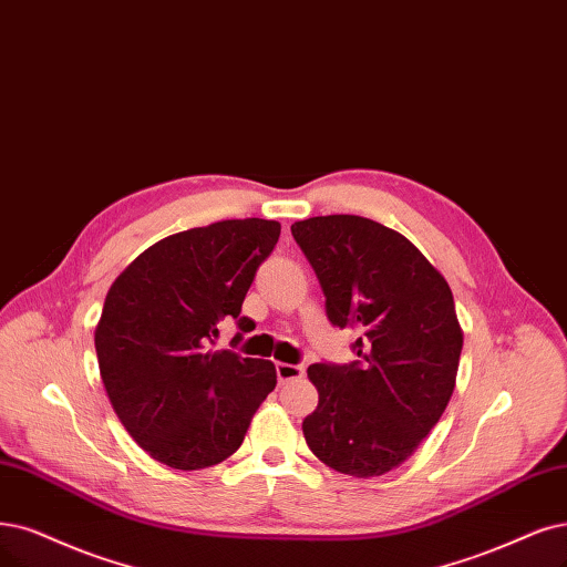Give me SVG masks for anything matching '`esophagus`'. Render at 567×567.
<instances>
[{
	"label": "esophagus",
	"instance_id": "34e87169",
	"mask_svg": "<svg viewBox=\"0 0 567 567\" xmlns=\"http://www.w3.org/2000/svg\"><path fill=\"white\" fill-rule=\"evenodd\" d=\"M276 371H278V381L280 383H289V381H297V379H303V364H287V362H278L276 364Z\"/></svg>",
	"mask_w": 567,
	"mask_h": 567
}]
</instances>
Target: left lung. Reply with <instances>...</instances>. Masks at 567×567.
Wrapping results in <instances>:
<instances>
[{
    "mask_svg": "<svg viewBox=\"0 0 567 567\" xmlns=\"http://www.w3.org/2000/svg\"><path fill=\"white\" fill-rule=\"evenodd\" d=\"M333 327H358V360L308 367L320 402L303 421L308 449L358 478L400 467L446 411L463 352L451 287L396 230L358 215L291 226Z\"/></svg>",
    "mask_w": 567,
    "mask_h": 567,
    "instance_id": "left-lung-1",
    "label": "left lung"
}]
</instances>
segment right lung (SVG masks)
<instances>
[{"mask_svg":"<svg viewBox=\"0 0 567 567\" xmlns=\"http://www.w3.org/2000/svg\"><path fill=\"white\" fill-rule=\"evenodd\" d=\"M278 238L280 224L257 217L182 230L144 249L104 299L102 383L123 427L158 463L184 472L221 463L276 388L272 362L213 346L228 318L249 329L243 301Z\"/></svg>","mask_w":567,"mask_h":567,"instance_id":"obj_1","label":"right lung"}]
</instances>
